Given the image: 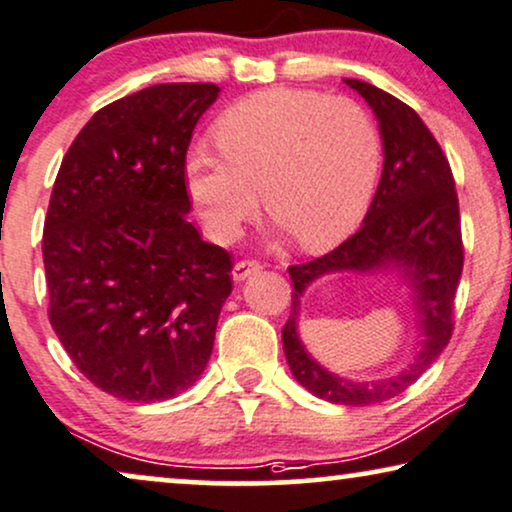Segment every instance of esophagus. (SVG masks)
Instances as JSON below:
<instances>
[{"mask_svg":"<svg viewBox=\"0 0 512 512\" xmlns=\"http://www.w3.org/2000/svg\"><path fill=\"white\" fill-rule=\"evenodd\" d=\"M264 264L257 262V260H241L234 264V281H245V278H250L252 274H257V271H262Z\"/></svg>","mask_w":512,"mask_h":512,"instance_id":"esophagus-1","label":"esophagus"}]
</instances>
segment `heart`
<instances>
[{
    "label": "heart",
    "mask_w": 512,
    "mask_h": 512,
    "mask_svg": "<svg viewBox=\"0 0 512 512\" xmlns=\"http://www.w3.org/2000/svg\"><path fill=\"white\" fill-rule=\"evenodd\" d=\"M213 135L220 154L194 147L185 180L217 241L255 217L260 189L269 215L309 250L346 241L370 210L381 133L356 100L267 88L224 109Z\"/></svg>",
    "instance_id": "obj_1"
}]
</instances>
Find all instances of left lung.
I'll list each match as a JSON object with an SVG mask.
<instances>
[{
	"instance_id": "8db88e82",
	"label": "left lung",
	"mask_w": 512,
	"mask_h": 512,
	"mask_svg": "<svg viewBox=\"0 0 512 512\" xmlns=\"http://www.w3.org/2000/svg\"><path fill=\"white\" fill-rule=\"evenodd\" d=\"M363 95L379 121L384 170L363 227L316 260L290 267L292 306L283 325V351L295 379L306 391L335 405H379L410 388L452 339L454 297L463 269L461 215L454 175L438 140L410 105L381 88L344 79ZM398 268L411 283L425 339L415 363L381 382H351L327 373L298 339V304L320 275L337 270Z\"/></svg>"
}]
</instances>
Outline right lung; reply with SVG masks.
Segmentation results:
<instances>
[{"label": "right lung", "mask_w": 512, "mask_h": 512, "mask_svg": "<svg viewBox=\"0 0 512 512\" xmlns=\"http://www.w3.org/2000/svg\"><path fill=\"white\" fill-rule=\"evenodd\" d=\"M215 84H156L98 109L60 163L44 222L49 320L84 377L159 403L196 384L231 255L189 222L185 159Z\"/></svg>", "instance_id": "1"}]
</instances>
